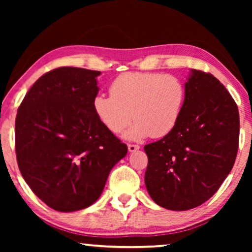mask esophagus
Masks as SVG:
<instances>
[{
    "mask_svg": "<svg viewBox=\"0 0 252 252\" xmlns=\"http://www.w3.org/2000/svg\"><path fill=\"white\" fill-rule=\"evenodd\" d=\"M127 149H129L130 152H134L136 150H139L140 146H138V144H127Z\"/></svg>",
    "mask_w": 252,
    "mask_h": 252,
    "instance_id": "34e87169",
    "label": "esophagus"
}]
</instances>
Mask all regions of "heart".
I'll return each instance as SVG.
<instances>
[{
	"instance_id": "b5f03b06",
	"label": "heart",
	"mask_w": 252,
	"mask_h": 252,
	"mask_svg": "<svg viewBox=\"0 0 252 252\" xmlns=\"http://www.w3.org/2000/svg\"><path fill=\"white\" fill-rule=\"evenodd\" d=\"M110 94H97L93 99L96 118L114 134L134 119L136 122L125 136L141 140L149 135L161 138L174 129L185 105L186 88L171 74L127 72L114 79Z\"/></svg>"
}]
</instances>
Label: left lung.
<instances>
[{
	"instance_id": "obj_1",
	"label": "left lung",
	"mask_w": 252,
	"mask_h": 252,
	"mask_svg": "<svg viewBox=\"0 0 252 252\" xmlns=\"http://www.w3.org/2000/svg\"><path fill=\"white\" fill-rule=\"evenodd\" d=\"M180 119L169 134L144 146V182L158 206L185 211L215 194L236 161L239 112L236 102L210 73L190 71Z\"/></svg>"
}]
</instances>
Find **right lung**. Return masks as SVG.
<instances>
[{
	"instance_id": "add662e5",
	"label": "right lung",
	"mask_w": 252,
	"mask_h": 252,
	"mask_svg": "<svg viewBox=\"0 0 252 252\" xmlns=\"http://www.w3.org/2000/svg\"><path fill=\"white\" fill-rule=\"evenodd\" d=\"M100 71L63 66L32 85L15 119L19 169L50 208L78 211L94 203L127 147L93 111Z\"/></svg>"
}]
</instances>
